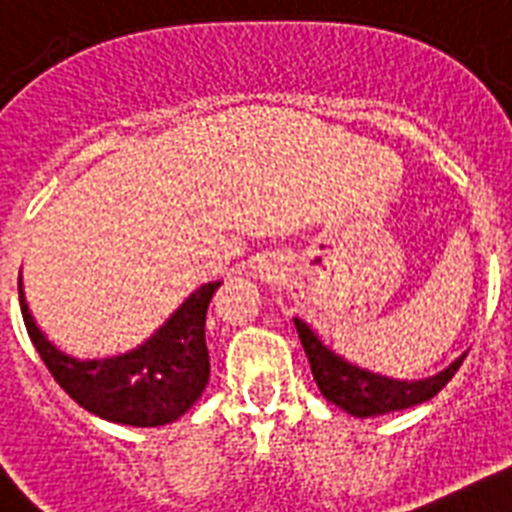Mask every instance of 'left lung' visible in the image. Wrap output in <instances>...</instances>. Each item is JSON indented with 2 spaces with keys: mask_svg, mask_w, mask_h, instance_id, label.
<instances>
[{
  "mask_svg": "<svg viewBox=\"0 0 512 512\" xmlns=\"http://www.w3.org/2000/svg\"><path fill=\"white\" fill-rule=\"evenodd\" d=\"M294 326H297L299 342L305 347L310 371H313L321 394L355 418H371V415L394 413V410L429 402L431 397L442 392L465 360V355H460L450 368H444L436 376L421 378V381H400V378L381 376V373H371L347 363L334 350H328L305 321L294 318Z\"/></svg>",
  "mask_w": 512,
  "mask_h": 512,
  "instance_id": "8db88e82",
  "label": "left lung"
}]
</instances>
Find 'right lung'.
<instances>
[{
	"label": "right lung",
	"instance_id": "1",
	"mask_svg": "<svg viewBox=\"0 0 512 512\" xmlns=\"http://www.w3.org/2000/svg\"><path fill=\"white\" fill-rule=\"evenodd\" d=\"M220 281L202 284L165 326L126 355L78 360L49 342L28 310L23 281L18 278L20 313L28 336L54 381L89 413L126 426H165L202 397L210 381V355L205 344L207 305Z\"/></svg>",
	"mask_w": 512,
	"mask_h": 512
}]
</instances>
